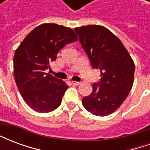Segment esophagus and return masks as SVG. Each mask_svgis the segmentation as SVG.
Here are the masks:
<instances>
[{
	"instance_id": "obj_1",
	"label": "esophagus",
	"mask_w": 150,
	"mask_h": 150,
	"mask_svg": "<svg viewBox=\"0 0 150 150\" xmlns=\"http://www.w3.org/2000/svg\"><path fill=\"white\" fill-rule=\"evenodd\" d=\"M71 83L75 86H78V85L80 84V82H76V81H72Z\"/></svg>"
}]
</instances>
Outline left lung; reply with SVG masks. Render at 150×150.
<instances>
[{
  "instance_id": "1",
  "label": "left lung",
  "mask_w": 150,
  "mask_h": 150,
  "mask_svg": "<svg viewBox=\"0 0 150 150\" xmlns=\"http://www.w3.org/2000/svg\"><path fill=\"white\" fill-rule=\"evenodd\" d=\"M75 31L101 77L99 83L92 85L91 95L82 99V104L93 115H110L120 107L132 89L134 62L121 41L106 27L91 25L75 28Z\"/></svg>"
}]
</instances>
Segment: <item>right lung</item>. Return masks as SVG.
<instances>
[{
    "instance_id": "obj_1",
    "label": "right lung",
    "mask_w": 150,
    "mask_h": 150,
    "mask_svg": "<svg viewBox=\"0 0 150 150\" xmlns=\"http://www.w3.org/2000/svg\"><path fill=\"white\" fill-rule=\"evenodd\" d=\"M77 40L71 28L44 23L34 28L17 48L13 57L15 82L32 109L50 112L61 104L68 85L45 71L63 46Z\"/></svg>"
}]
</instances>
